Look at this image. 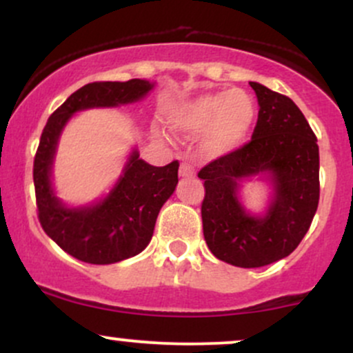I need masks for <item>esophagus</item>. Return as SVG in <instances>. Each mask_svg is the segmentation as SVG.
Masks as SVG:
<instances>
[{
	"mask_svg": "<svg viewBox=\"0 0 353 353\" xmlns=\"http://www.w3.org/2000/svg\"><path fill=\"white\" fill-rule=\"evenodd\" d=\"M179 176L184 179H190V177H196V168L189 163H181L179 168Z\"/></svg>",
	"mask_w": 353,
	"mask_h": 353,
	"instance_id": "esophagus-1",
	"label": "esophagus"
}]
</instances>
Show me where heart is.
<instances>
[{
	"instance_id": "heart-1",
	"label": "heart",
	"mask_w": 353,
	"mask_h": 353,
	"mask_svg": "<svg viewBox=\"0 0 353 353\" xmlns=\"http://www.w3.org/2000/svg\"><path fill=\"white\" fill-rule=\"evenodd\" d=\"M257 108L249 92L242 89L205 92L169 112L174 132L184 136L204 135V151L209 156H225L237 151L252 131Z\"/></svg>"
}]
</instances>
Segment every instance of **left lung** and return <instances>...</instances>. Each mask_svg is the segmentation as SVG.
Masks as SVG:
<instances>
[{
    "label": "left lung",
    "instance_id": "obj_1",
    "mask_svg": "<svg viewBox=\"0 0 353 353\" xmlns=\"http://www.w3.org/2000/svg\"><path fill=\"white\" fill-rule=\"evenodd\" d=\"M259 101L252 139L201 169L204 239L219 261L269 265L292 254L319 205V145L305 116L287 96L250 83ZM269 173L274 199L264 218L250 216L236 197L242 179Z\"/></svg>",
    "mask_w": 353,
    "mask_h": 353
}]
</instances>
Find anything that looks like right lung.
<instances>
[{"label": "right lung", "instance_id": "obj_1", "mask_svg": "<svg viewBox=\"0 0 353 353\" xmlns=\"http://www.w3.org/2000/svg\"><path fill=\"white\" fill-rule=\"evenodd\" d=\"M152 86L144 79L89 83L72 92L44 125L33 165L38 219L44 232L78 261L104 265L143 252L151 242L157 214L176 189L179 163L172 161L156 168L132 151L124 174L103 201L70 209L61 204L51 185L52 159L61 131L74 112L134 103Z\"/></svg>", "mask_w": 353, "mask_h": 353}]
</instances>
